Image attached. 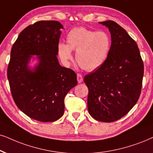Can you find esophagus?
<instances>
[{"label": "esophagus", "instance_id": "esophagus-1", "mask_svg": "<svg viewBox=\"0 0 153 153\" xmlns=\"http://www.w3.org/2000/svg\"><path fill=\"white\" fill-rule=\"evenodd\" d=\"M77 80H78V83H81L82 82V80H83V78H82V75L81 74H77Z\"/></svg>", "mask_w": 153, "mask_h": 153}]
</instances>
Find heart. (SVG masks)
<instances>
[{
  "label": "heart",
  "mask_w": 153,
  "mask_h": 153,
  "mask_svg": "<svg viewBox=\"0 0 153 153\" xmlns=\"http://www.w3.org/2000/svg\"><path fill=\"white\" fill-rule=\"evenodd\" d=\"M111 41L105 32H96L85 27H75L69 31L66 44H58L59 56L65 63L72 59V51L76 50L77 62L84 70L92 71L104 64L111 49Z\"/></svg>",
  "instance_id": "heart-1"
}]
</instances>
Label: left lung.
I'll return each mask as SVG.
<instances>
[{"label":"left lung","instance_id":"left-lung-1","mask_svg":"<svg viewBox=\"0 0 153 153\" xmlns=\"http://www.w3.org/2000/svg\"><path fill=\"white\" fill-rule=\"evenodd\" d=\"M111 34V49L103 65L85 76L88 108L97 121L112 122L134 107L140 94L143 63L136 42L114 21L99 22Z\"/></svg>","mask_w":153,"mask_h":153}]
</instances>
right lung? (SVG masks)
I'll use <instances>...</instances> for the list:
<instances>
[{"instance_id": "right-lung-1", "label": "right lung", "mask_w": 153, "mask_h": 153, "mask_svg": "<svg viewBox=\"0 0 153 153\" xmlns=\"http://www.w3.org/2000/svg\"><path fill=\"white\" fill-rule=\"evenodd\" d=\"M61 29L58 21L35 22L20 32L11 49L7 79L13 99L23 113L42 122L62 117L65 97L78 84L74 71L58 60Z\"/></svg>"}]
</instances>
